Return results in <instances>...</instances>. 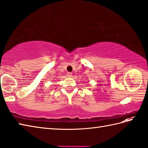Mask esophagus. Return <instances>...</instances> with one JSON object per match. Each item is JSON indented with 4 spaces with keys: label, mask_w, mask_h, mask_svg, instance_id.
I'll use <instances>...</instances> for the list:
<instances>
[{
    "label": "esophagus",
    "mask_w": 148,
    "mask_h": 148,
    "mask_svg": "<svg viewBox=\"0 0 148 148\" xmlns=\"http://www.w3.org/2000/svg\"><path fill=\"white\" fill-rule=\"evenodd\" d=\"M72 75H73V74H72V73H67V77H71Z\"/></svg>",
    "instance_id": "obj_1"
}]
</instances>
